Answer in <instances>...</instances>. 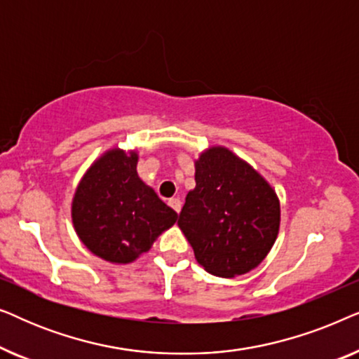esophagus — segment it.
I'll use <instances>...</instances> for the list:
<instances>
[{"label": "esophagus", "instance_id": "1", "mask_svg": "<svg viewBox=\"0 0 359 359\" xmlns=\"http://www.w3.org/2000/svg\"><path fill=\"white\" fill-rule=\"evenodd\" d=\"M170 208L175 210L176 214H180V210H181V201L178 199V198H175V199H170Z\"/></svg>", "mask_w": 359, "mask_h": 359}]
</instances>
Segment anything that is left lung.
<instances>
[{
  "mask_svg": "<svg viewBox=\"0 0 359 359\" xmlns=\"http://www.w3.org/2000/svg\"><path fill=\"white\" fill-rule=\"evenodd\" d=\"M196 188L178 225L205 271L233 278L266 258L279 232V199L268 181L225 147L194 161Z\"/></svg>",
  "mask_w": 359,
  "mask_h": 359,
  "instance_id": "left-lung-1",
  "label": "left lung"
}]
</instances>
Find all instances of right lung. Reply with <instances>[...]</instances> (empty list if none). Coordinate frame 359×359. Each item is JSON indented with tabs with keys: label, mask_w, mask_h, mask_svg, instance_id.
Segmentation results:
<instances>
[{
	"label": "right lung",
	"mask_w": 359,
	"mask_h": 359,
	"mask_svg": "<svg viewBox=\"0 0 359 359\" xmlns=\"http://www.w3.org/2000/svg\"><path fill=\"white\" fill-rule=\"evenodd\" d=\"M137 161V151H106L83 176L72 203L76 235L109 263H132L178 219L139 178Z\"/></svg>",
	"instance_id": "1"
}]
</instances>
